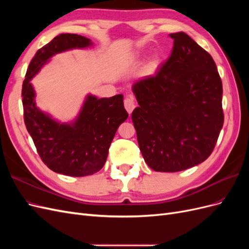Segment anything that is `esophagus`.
<instances>
[{
  "instance_id": "obj_1",
  "label": "esophagus",
  "mask_w": 249,
  "mask_h": 249,
  "mask_svg": "<svg viewBox=\"0 0 249 249\" xmlns=\"http://www.w3.org/2000/svg\"><path fill=\"white\" fill-rule=\"evenodd\" d=\"M124 108L127 111V113L131 114L132 111L135 108V102H134L133 96H126L125 97V99H124Z\"/></svg>"
}]
</instances>
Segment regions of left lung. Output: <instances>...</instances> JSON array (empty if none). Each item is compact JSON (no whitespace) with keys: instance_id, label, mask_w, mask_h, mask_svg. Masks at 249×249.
<instances>
[{"instance_id":"1","label":"left lung","mask_w":249,"mask_h":249,"mask_svg":"<svg viewBox=\"0 0 249 249\" xmlns=\"http://www.w3.org/2000/svg\"><path fill=\"white\" fill-rule=\"evenodd\" d=\"M154 76L133 84L132 113L141 154L155 171L177 172L207 160L223 125L222 82L214 60L184 32Z\"/></svg>"}]
</instances>
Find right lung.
<instances>
[{
    "label": "right lung",
    "instance_id": "1",
    "mask_svg": "<svg viewBox=\"0 0 249 249\" xmlns=\"http://www.w3.org/2000/svg\"><path fill=\"white\" fill-rule=\"evenodd\" d=\"M90 44L88 38L77 34L56 36L36 52L22 83L25 124L37 153L51 170L70 177L90 176L103 168L117 127L129 116L124 95L109 99L88 95L79 117L70 124H60L35 106L30 81L53 55Z\"/></svg>",
    "mask_w": 249,
    "mask_h": 249
}]
</instances>
